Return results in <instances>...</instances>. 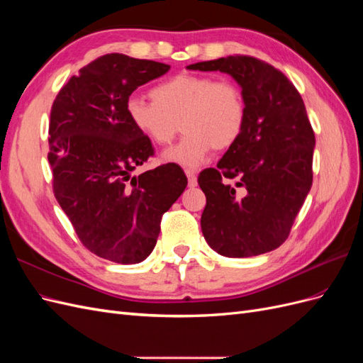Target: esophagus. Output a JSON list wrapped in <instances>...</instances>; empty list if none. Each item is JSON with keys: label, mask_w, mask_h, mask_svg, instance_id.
<instances>
[{"label": "esophagus", "mask_w": 363, "mask_h": 363, "mask_svg": "<svg viewBox=\"0 0 363 363\" xmlns=\"http://www.w3.org/2000/svg\"><path fill=\"white\" fill-rule=\"evenodd\" d=\"M184 172H186V175H188L191 188H195V186H196V172L194 169H186Z\"/></svg>", "instance_id": "1"}]
</instances>
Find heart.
<instances>
[{"mask_svg":"<svg viewBox=\"0 0 363 363\" xmlns=\"http://www.w3.org/2000/svg\"><path fill=\"white\" fill-rule=\"evenodd\" d=\"M151 98L130 96L125 112L130 124L157 147L171 144L184 128L179 144L163 155L167 162L195 168L212 148L227 150L244 131L247 104L230 80L179 74L152 87Z\"/></svg>","mask_w":363,"mask_h":363,"instance_id":"1","label":"heart"}]
</instances>
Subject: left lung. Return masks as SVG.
I'll use <instances>...</instances> for the list:
<instances>
[{
    "instance_id": "obj_1",
    "label": "left lung",
    "mask_w": 363,
    "mask_h": 363,
    "mask_svg": "<svg viewBox=\"0 0 363 363\" xmlns=\"http://www.w3.org/2000/svg\"><path fill=\"white\" fill-rule=\"evenodd\" d=\"M188 69L230 74L247 104L242 135L216 168L199 175L206 195L204 239L225 257L276 250L288 239L313 180L315 133L303 98L281 71L251 56L200 62Z\"/></svg>"
}]
</instances>
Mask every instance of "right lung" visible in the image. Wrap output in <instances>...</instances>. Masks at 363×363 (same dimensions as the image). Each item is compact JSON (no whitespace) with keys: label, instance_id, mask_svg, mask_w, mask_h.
<instances>
[{"label":"right lung","instance_id":"add662e5","mask_svg":"<svg viewBox=\"0 0 363 363\" xmlns=\"http://www.w3.org/2000/svg\"><path fill=\"white\" fill-rule=\"evenodd\" d=\"M169 65L106 54L72 75L50 116L52 191L80 242L98 257L139 263L155 250L162 215L188 179L175 163L133 175L152 155L130 124L125 104L139 86Z\"/></svg>","mask_w":363,"mask_h":363}]
</instances>
